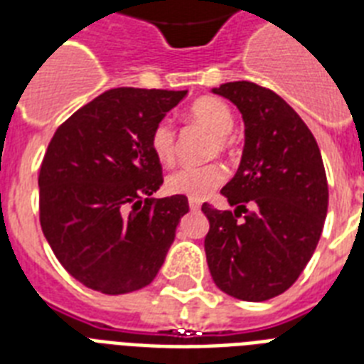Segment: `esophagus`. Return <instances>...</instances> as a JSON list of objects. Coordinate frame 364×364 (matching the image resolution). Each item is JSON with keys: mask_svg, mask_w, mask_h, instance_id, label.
Here are the masks:
<instances>
[{"mask_svg": "<svg viewBox=\"0 0 364 364\" xmlns=\"http://www.w3.org/2000/svg\"><path fill=\"white\" fill-rule=\"evenodd\" d=\"M188 208H191L193 211H198L200 208H202V202H200V200L191 198V200H188Z\"/></svg>", "mask_w": 364, "mask_h": 364, "instance_id": "1", "label": "esophagus"}]
</instances>
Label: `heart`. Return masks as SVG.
<instances>
[{
	"label": "heart",
	"mask_w": 364,
	"mask_h": 364,
	"mask_svg": "<svg viewBox=\"0 0 364 364\" xmlns=\"http://www.w3.org/2000/svg\"><path fill=\"white\" fill-rule=\"evenodd\" d=\"M188 119L194 124L202 126L213 134V147L211 153H227L230 149L228 134L234 128V115L223 100L213 96L198 98L188 107ZM151 151L154 159L160 164H171L176 159V130L170 121H160L151 132L149 139ZM227 179V170L221 164H205V166H185L166 177V191L187 198L202 200L211 194L217 187H221Z\"/></svg>",
	"instance_id": "heart-1"
}]
</instances>
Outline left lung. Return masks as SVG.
<instances>
[{
    "label": "left lung",
    "mask_w": 364,
    "mask_h": 364,
    "mask_svg": "<svg viewBox=\"0 0 364 364\" xmlns=\"http://www.w3.org/2000/svg\"><path fill=\"white\" fill-rule=\"evenodd\" d=\"M213 92L240 109L245 145L236 176L221 191L236 210L202 205L210 221L205 259L223 293L262 302L285 293L316 251L327 217V176L314 134L276 92L249 81Z\"/></svg>",
    "instance_id": "obj_1"
}]
</instances>
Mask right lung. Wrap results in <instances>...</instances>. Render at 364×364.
I'll list each match as a JSON object with an SVG mask.
<instances>
[{
    "label": "right lung",
    "mask_w": 364,
    "mask_h": 364,
    "mask_svg": "<svg viewBox=\"0 0 364 364\" xmlns=\"http://www.w3.org/2000/svg\"><path fill=\"white\" fill-rule=\"evenodd\" d=\"M187 90L113 88L75 111L48 143L39 170V219L77 282L124 294L153 282L187 196L153 198L162 185L151 132Z\"/></svg>",
    "instance_id": "1"
}]
</instances>
